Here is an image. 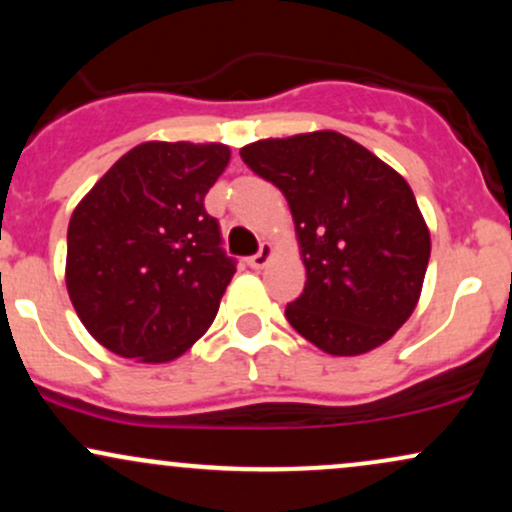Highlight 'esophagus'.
<instances>
[{"mask_svg": "<svg viewBox=\"0 0 512 512\" xmlns=\"http://www.w3.org/2000/svg\"><path fill=\"white\" fill-rule=\"evenodd\" d=\"M272 245L269 243H262L260 245V252H257V255H252V257H248V264L252 269H262L264 264L269 262V257H272Z\"/></svg>", "mask_w": 512, "mask_h": 512, "instance_id": "34e87169", "label": "esophagus"}]
</instances>
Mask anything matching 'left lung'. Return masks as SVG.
<instances>
[{
    "instance_id": "8db88e82",
    "label": "left lung",
    "mask_w": 512,
    "mask_h": 512,
    "mask_svg": "<svg viewBox=\"0 0 512 512\" xmlns=\"http://www.w3.org/2000/svg\"><path fill=\"white\" fill-rule=\"evenodd\" d=\"M240 158L284 192L296 223L308 279L286 305L293 330L332 356L385 344L414 313L431 257L409 182L332 129L260 139Z\"/></svg>"
}]
</instances>
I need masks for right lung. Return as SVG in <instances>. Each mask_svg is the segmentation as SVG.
Wrapping results in <instances>:
<instances>
[{
  "label": "right lung",
  "instance_id": "1",
  "mask_svg": "<svg viewBox=\"0 0 512 512\" xmlns=\"http://www.w3.org/2000/svg\"><path fill=\"white\" fill-rule=\"evenodd\" d=\"M228 158L226 144L144 142L76 204L64 279L88 334L113 354L173 361L214 322L236 260L204 197Z\"/></svg>",
  "mask_w": 512,
  "mask_h": 512
}]
</instances>
